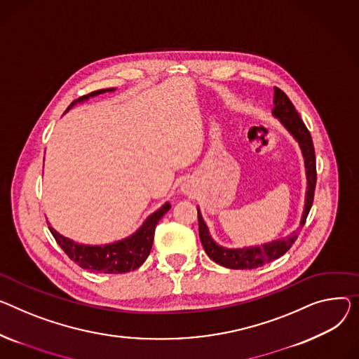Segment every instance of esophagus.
<instances>
[{"instance_id":"1","label":"esophagus","mask_w":359,"mask_h":359,"mask_svg":"<svg viewBox=\"0 0 359 359\" xmlns=\"http://www.w3.org/2000/svg\"><path fill=\"white\" fill-rule=\"evenodd\" d=\"M180 189H182V192H183V194H187V195H190V187H189V184L183 183Z\"/></svg>"}]
</instances>
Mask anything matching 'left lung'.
<instances>
[{"mask_svg": "<svg viewBox=\"0 0 359 359\" xmlns=\"http://www.w3.org/2000/svg\"><path fill=\"white\" fill-rule=\"evenodd\" d=\"M274 108L271 111L273 116L277 118L280 124L284 127L294 141L299 144L303 160H304V170H306V194H304V206L300 218V225L297 231H293L292 235L285 238H278V240H273L270 243L261 244V245H251V247H243V248H226L219 245L213 240L209 228L202 217L201 208H198V222H199V236L202 245L209 255L217 264L232 269V270H244V269H257L262 264L274 261L276 258L281 257L283 254L287 252L290 247L297 240V232L304 225L306 218L309 215L310 208L313 203V195H315V186H316V158H315V149L312 137L307 131L304 123L300 119L294 105L287 98L281 89L274 88V97H273Z\"/></svg>", "mask_w": 359, "mask_h": 359, "instance_id": "obj_1", "label": "left lung"}]
</instances>
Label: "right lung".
I'll list each match as a JSON object with an SVG mask.
<instances>
[{"mask_svg":"<svg viewBox=\"0 0 359 359\" xmlns=\"http://www.w3.org/2000/svg\"><path fill=\"white\" fill-rule=\"evenodd\" d=\"M115 88L108 89H100L93 90L85 97H81L79 100L72 102L66 112L74 108L78 104L86 102L89 98L98 97L101 93L114 92ZM172 208L170 202H164L157 210L150 213L131 235L123 238L109 244L102 245H89V244H79L74 240H70L67 236H63L59 233L55 228L50 226L49 229L52 235L55 236L56 243L60 245V248L67 254L70 259H74L78 266H81L85 270L93 271V273H107V274H119V273H128L131 270L138 269L142 262H144L151 251L153 240H154V229L158 221L163 218V215Z\"/></svg>","mask_w":359,"mask_h":359,"instance_id":"obj_1","label":"right lung"}]
</instances>
